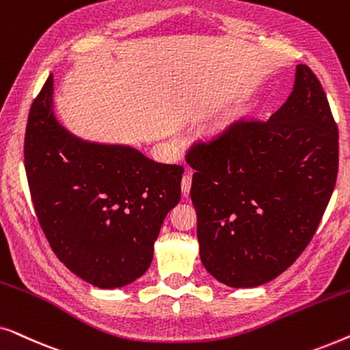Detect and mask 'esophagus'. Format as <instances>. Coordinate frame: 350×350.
Listing matches in <instances>:
<instances>
[{
  "instance_id": "esophagus-1",
  "label": "esophagus",
  "mask_w": 350,
  "mask_h": 350,
  "mask_svg": "<svg viewBox=\"0 0 350 350\" xmlns=\"http://www.w3.org/2000/svg\"><path fill=\"white\" fill-rule=\"evenodd\" d=\"M191 172L188 170L186 174L183 175V178H181V191H183V194H188L189 189H191Z\"/></svg>"
}]
</instances>
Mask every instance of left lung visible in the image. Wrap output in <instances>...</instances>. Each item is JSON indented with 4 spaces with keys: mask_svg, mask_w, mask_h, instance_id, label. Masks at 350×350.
<instances>
[{
    "mask_svg": "<svg viewBox=\"0 0 350 350\" xmlns=\"http://www.w3.org/2000/svg\"><path fill=\"white\" fill-rule=\"evenodd\" d=\"M186 162L205 269L234 288L275 279L308 247L336 185L338 126L317 76L298 65L267 121H234Z\"/></svg>",
    "mask_w": 350,
    "mask_h": 350,
    "instance_id": "1",
    "label": "left lung"
}]
</instances>
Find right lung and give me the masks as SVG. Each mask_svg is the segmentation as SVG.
Returning a JSON list of instances; mask_svg holds the SVG:
<instances>
[{"label": "right lung", "mask_w": 350, "mask_h": 350, "mask_svg": "<svg viewBox=\"0 0 350 350\" xmlns=\"http://www.w3.org/2000/svg\"><path fill=\"white\" fill-rule=\"evenodd\" d=\"M52 92L51 75L31 103L23 145L38 221L73 274L119 288L150 267L162 221L180 202L185 169L71 135L54 116Z\"/></svg>", "instance_id": "obj_1"}]
</instances>
